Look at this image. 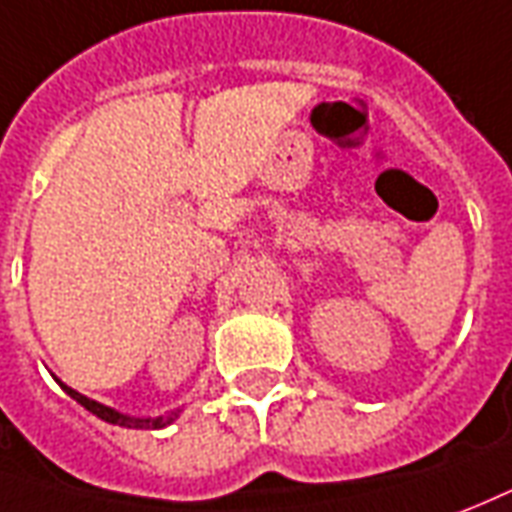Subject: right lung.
Masks as SVG:
<instances>
[{
  "label": "right lung",
  "instance_id": "add662e5",
  "mask_svg": "<svg viewBox=\"0 0 512 512\" xmlns=\"http://www.w3.org/2000/svg\"><path fill=\"white\" fill-rule=\"evenodd\" d=\"M62 390H65L73 401H78V404L84 406L87 412H92L95 417H100V420H106V423L111 425H125V428H166V425H171L179 417V409L177 412L166 414V417H130V414H122L117 412V409H111V406H103L98 404V401H92L87 395L76 393V390L67 387V384H62Z\"/></svg>",
  "mask_w": 512,
  "mask_h": 512
}]
</instances>
